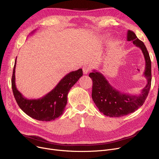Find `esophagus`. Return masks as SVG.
I'll use <instances>...</instances> for the list:
<instances>
[{"label": "esophagus", "instance_id": "34e87169", "mask_svg": "<svg viewBox=\"0 0 159 159\" xmlns=\"http://www.w3.org/2000/svg\"><path fill=\"white\" fill-rule=\"evenodd\" d=\"M82 70H83V73H84V74H88L90 71V67H89V66L86 65L84 66H83Z\"/></svg>", "mask_w": 159, "mask_h": 159}]
</instances>
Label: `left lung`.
<instances>
[{
  "mask_svg": "<svg viewBox=\"0 0 159 159\" xmlns=\"http://www.w3.org/2000/svg\"><path fill=\"white\" fill-rule=\"evenodd\" d=\"M127 40L132 41L133 44L139 48L145 58L144 77L147 84L141 90L139 95H130L121 93L113 88L104 75L93 70L89 77L92 79V98L99 111L111 117H120L135 111L143 105L148 95L152 84V64L149 55L143 42L139 40L135 33L128 30Z\"/></svg>",
  "mask_w": 159,
  "mask_h": 159,
  "instance_id": "left-lung-1",
  "label": "left lung"
}]
</instances>
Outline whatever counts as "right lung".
<instances>
[{
  "label": "right lung",
  "instance_id": "right-lung-1",
  "mask_svg": "<svg viewBox=\"0 0 159 159\" xmlns=\"http://www.w3.org/2000/svg\"><path fill=\"white\" fill-rule=\"evenodd\" d=\"M35 31L31 32L34 33ZM15 60L11 86L13 95L20 109L30 117L41 121H51L64 113L67 104V97L71 87L82 76V70L71 71L64 77L50 92L37 99L25 98L15 85Z\"/></svg>",
  "mask_w": 159,
  "mask_h": 159
}]
</instances>
